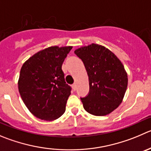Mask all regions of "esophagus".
<instances>
[{"instance_id": "esophagus-1", "label": "esophagus", "mask_w": 151, "mask_h": 151, "mask_svg": "<svg viewBox=\"0 0 151 151\" xmlns=\"http://www.w3.org/2000/svg\"><path fill=\"white\" fill-rule=\"evenodd\" d=\"M72 87H73V89L74 90H76V83H74V84H73V85H72Z\"/></svg>"}]
</instances>
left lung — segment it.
<instances>
[{
	"label": "left lung",
	"mask_w": 151,
	"mask_h": 151,
	"mask_svg": "<svg viewBox=\"0 0 151 151\" xmlns=\"http://www.w3.org/2000/svg\"><path fill=\"white\" fill-rule=\"evenodd\" d=\"M82 60L89 78L90 92L81 98L83 107L94 116H106L122 102L127 74L114 53L104 46L92 44L75 50Z\"/></svg>",
	"instance_id": "obj_1"
}]
</instances>
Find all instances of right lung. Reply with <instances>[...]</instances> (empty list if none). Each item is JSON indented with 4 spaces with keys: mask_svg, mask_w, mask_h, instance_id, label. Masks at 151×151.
<instances>
[{
    "mask_svg": "<svg viewBox=\"0 0 151 151\" xmlns=\"http://www.w3.org/2000/svg\"><path fill=\"white\" fill-rule=\"evenodd\" d=\"M73 47H47L24 63L18 90L23 101L35 117L53 121L65 112L71 87L66 84L61 67Z\"/></svg>",
    "mask_w": 151,
    "mask_h": 151,
    "instance_id": "1",
    "label": "right lung"
}]
</instances>
